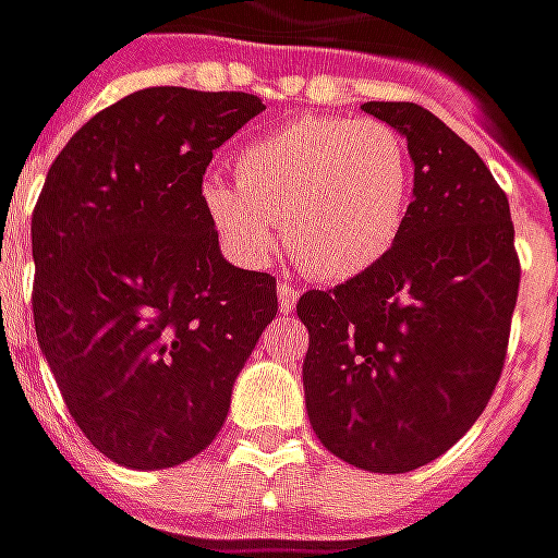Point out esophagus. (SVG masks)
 <instances>
[{"label":"esophagus","instance_id":"1","mask_svg":"<svg viewBox=\"0 0 558 558\" xmlns=\"http://www.w3.org/2000/svg\"><path fill=\"white\" fill-rule=\"evenodd\" d=\"M295 302H299V290L292 287V283H287V280H280L278 283V304L283 314H290L292 307H295Z\"/></svg>","mask_w":558,"mask_h":558}]
</instances>
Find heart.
<instances>
[{"label": "heart", "instance_id": "heart-1", "mask_svg": "<svg viewBox=\"0 0 558 558\" xmlns=\"http://www.w3.org/2000/svg\"><path fill=\"white\" fill-rule=\"evenodd\" d=\"M235 184L206 179L203 211L244 266L287 251L316 280H350L398 244L412 199V155L398 128L302 116L239 148Z\"/></svg>", "mask_w": 558, "mask_h": 558}]
</instances>
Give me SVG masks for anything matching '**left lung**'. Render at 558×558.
I'll use <instances>...</instances> for the list:
<instances>
[{"mask_svg":"<svg viewBox=\"0 0 558 558\" xmlns=\"http://www.w3.org/2000/svg\"><path fill=\"white\" fill-rule=\"evenodd\" d=\"M407 137L415 199L391 254L295 304L319 442L367 472H412L478 421L502 376L520 290L508 196L430 110L367 101Z\"/></svg>","mask_w":558,"mask_h":558,"instance_id":"8db88e82","label":"left lung"}]
</instances>
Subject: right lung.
I'll return each instance as SVG.
<instances>
[{"instance_id":"obj_1","label":"right lung","mask_w":558,"mask_h":558,"mask_svg":"<svg viewBox=\"0 0 558 558\" xmlns=\"http://www.w3.org/2000/svg\"><path fill=\"white\" fill-rule=\"evenodd\" d=\"M266 107L151 86L92 116L32 211V316L71 418L128 469L199 454L278 314L266 271L230 266L199 187L211 151Z\"/></svg>"}]
</instances>
